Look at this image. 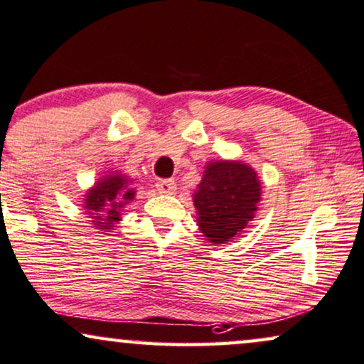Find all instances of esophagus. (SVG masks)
<instances>
[{
  "mask_svg": "<svg viewBox=\"0 0 364 364\" xmlns=\"http://www.w3.org/2000/svg\"><path fill=\"white\" fill-rule=\"evenodd\" d=\"M156 190L161 195H174L176 193V183L174 179H161L156 183Z\"/></svg>",
  "mask_w": 364,
  "mask_h": 364,
  "instance_id": "1",
  "label": "esophagus"
}]
</instances>
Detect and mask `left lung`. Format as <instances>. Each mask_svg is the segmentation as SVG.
Wrapping results in <instances>:
<instances>
[{
	"label": "left lung",
	"mask_w": 364,
	"mask_h": 364,
	"mask_svg": "<svg viewBox=\"0 0 364 364\" xmlns=\"http://www.w3.org/2000/svg\"><path fill=\"white\" fill-rule=\"evenodd\" d=\"M261 200L258 173L241 159H213L193 195L196 223L213 245L232 241L253 221Z\"/></svg>",
	"instance_id": "1"
}]
</instances>
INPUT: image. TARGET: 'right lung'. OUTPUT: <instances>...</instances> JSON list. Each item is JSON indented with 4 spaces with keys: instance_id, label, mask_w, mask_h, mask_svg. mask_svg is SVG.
Wrapping results in <instances>:
<instances>
[{
    "instance_id": "1",
    "label": "right lung",
    "mask_w": 364,
    "mask_h": 364,
    "mask_svg": "<svg viewBox=\"0 0 364 364\" xmlns=\"http://www.w3.org/2000/svg\"><path fill=\"white\" fill-rule=\"evenodd\" d=\"M133 178L126 176L119 169L108 171L101 176L93 186L86 191L83 208L91 218V225L96 230L109 235L114 225L121 221V211L136 196V190L132 186Z\"/></svg>"
}]
</instances>
